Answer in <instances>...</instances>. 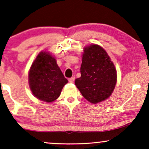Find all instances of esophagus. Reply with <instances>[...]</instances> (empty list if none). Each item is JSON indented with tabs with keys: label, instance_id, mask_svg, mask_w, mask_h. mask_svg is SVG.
Here are the masks:
<instances>
[{
	"label": "esophagus",
	"instance_id": "esophagus-1",
	"mask_svg": "<svg viewBox=\"0 0 149 149\" xmlns=\"http://www.w3.org/2000/svg\"><path fill=\"white\" fill-rule=\"evenodd\" d=\"M75 80V77L73 76L72 77H70V78H69V81H70V83H73Z\"/></svg>",
	"mask_w": 149,
	"mask_h": 149
}]
</instances>
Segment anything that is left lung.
Returning <instances> with one entry per match:
<instances>
[{
  "mask_svg": "<svg viewBox=\"0 0 149 149\" xmlns=\"http://www.w3.org/2000/svg\"><path fill=\"white\" fill-rule=\"evenodd\" d=\"M81 77L75 84L82 96L91 103L106 100L116 86V68L106 51L96 45L84 48L80 68Z\"/></svg>",
  "mask_w": 149,
  "mask_h": 149,
  "instance_id": "8db88e82",
  "label": "left lung"
}]
</instances>
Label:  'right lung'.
Returning a JSON list of instances; mask_svg holds the SVG:
<instances>
[{"instance_id": "right-lung-1", "label": "right lung", "mask_w": 149, "mask_h": 149, "mask_svg": "<svg viewBox=\"0 0 149 149\" xmlns=\"http://www.w3.org/2000/svg\"><path fill=\"white\" fill-rule=\"evenodd\" d=\"M68 82L55 58L49 53L41 52L29 72V83L33 95L40 100L51 102L60 96Z\"/></svg>"}]
</instances>
